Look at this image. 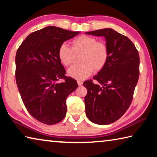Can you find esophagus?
Listing matches in <instances>:
<instances>
[{
  "instance_id": "esophagus-1",
  "label": "esophagus",
  "mask_w": 157,
  "mask_h": 157,
  "mask_svg": "<svg viewBox=\"0 0 157 157\" xmlns=\"http://www.w3.org/2000/svg\"><path fill=\"white\" fill-rule=\"evenodd\" d=\"M77 82H78V84L79 85V86H81V85H82V84H83V82H82V80H78L77 81Z\"/></svg>"
}]
</instances>
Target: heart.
<instances>
[{
	"label": "heart",
	"mask_w": 157,
	"mask_h": 157,
	"mask_svg": "<svg viewBox=\"0 0 157 157\" xmlns=\"http://www.w3.org/2000/svg\"><path fill=\"white\" fill-rule=\"evenodd\" d=\"M72 49L62 44L58 50V57L63 65L69 66L75 61V55L82 54L81 63L68 70V75L76 79H84L94 72H99L105 67L109 59V50L105 42L98 41L94 36L81 35L71 42Z\"/></svg>",
	"instance_id": "obj_1"
}]
</instances>
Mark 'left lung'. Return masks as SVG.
Returning <instances> with one entry per match:
<instances>
[{"label":"left lung","instance_id":"obj_1","mask_svg":"<svg viewBox=\"0 0 157 157\" xmlns=\"http://www.w3.org/2000/svg\"><path fill=\"white\" fill-rule=\"evenodd\" d=\"M104 36L109 50L105 67L94 79L85 81L86 115L93 123L108 124L118 120L128 109L139 78V55L132 41L111 28L86 33Z\"/></svg>","mask_w":157,"mask_h":157}]
</instances>
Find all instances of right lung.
I'll use <instances>...</instances> for the list:
<instances>
[{
  "mask_svg": "<svg viewBox=\"0 0 157 157\" xmlns=\"http://www.w3.org/2000/svg\"><path fill=\"white\" fill-rule=\"evenodd\" d=\"M79 33L48 26L31 33L17 50L15 75L21 99L30 115L42 123L62 121L66 98L78 88L75 79L65 75L58 50ZM60 79L64 82H59Z\"/></svg>",
  "mask_w": 157,
  "mask_h": 157,
  "instance_id": "obj_1",
  "label": "right lung"
}]
</instances>
